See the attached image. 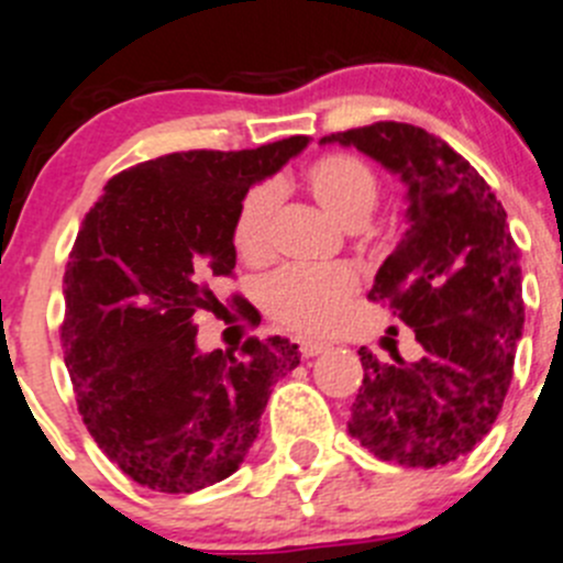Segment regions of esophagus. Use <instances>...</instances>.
<instances>
[{
	"label": "esophagus",
	"mask_w": 563,
	"mask_h": 563,
	"mask_svg": "<svg viewBox=\"0 0 563 563\" xmlns=\"http://www.w3.org/2000/svg\"><path fill=\"white\" fill-rule=\"evenodd\" d=\"M323 351H329L327 342H316V340H299V353L305 358H316L321 356Z\"/></svg>",
	"instance_id": "1"
}]
</instances>
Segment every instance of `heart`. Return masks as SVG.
Listing matches in <instances>:
<instances>
[{
	"mask_svg": "<svg viewBox=\"0 0 563 563\" xmlns=\"http://www.w3.org/2000/svg\"><path fill=\"white\" fill-rule=\"evenodd\" d=\"M307 188L318 205L345 229H358L375 210L380 183L366 162L351 153L316 158L305 173ZM277 188L258 183L236 207L232 242L245 258H262L272 245ZM358 291V275L347 264L283 266L262 283V301L272 318L299 334H323L345 312Z\"/></svg>",
	"mask_w": 563,
	"mask_h": 563,
	"instance_id": "b5f03b06",
	"label": "heart"
}]
</instances>
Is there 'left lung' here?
Listing matches in <instances>:
<instances>
[{"mask_svg":"<svg viewBox=\"0 0 563 563\" xmlns=\"http://www.w3.org/2000/svg\"><path fill=\"white\" fill-rule=\"evenodd\" d=\"M407 186V229L383 262L372 301H388L421 342V358L380 364L361 347L347 431L377 459L442 466L494 426L523 331L520 256L507 212L481 173L421 126L377 121L329 134Z\"/></svg>","mask_w":563,"mask_h":563,"instance_id":"obj_1","label":"left lung"}]
</instances>
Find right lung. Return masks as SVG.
<instances>
[{
  "instance_id": "obj_1",
  "label": "right lung",
  "mask_w": 563,
  "mask_h": 563,
  "mask_svg": "<svg viewBox=\"0 0 563 563\" xmlns=\"http://www.w3.org/2000/svg\"><path fill=\"white\" fill-rule=\"evenodd\" d=\"M307 142L167 153L108 180L82 218L64 272V361L93 442L145 488L194 494L240 470L272 386L299 364L283 336L199 353L194 316L223 307L210 280L232 275L247 188Z\"/></svg>"
}]
</instances>
